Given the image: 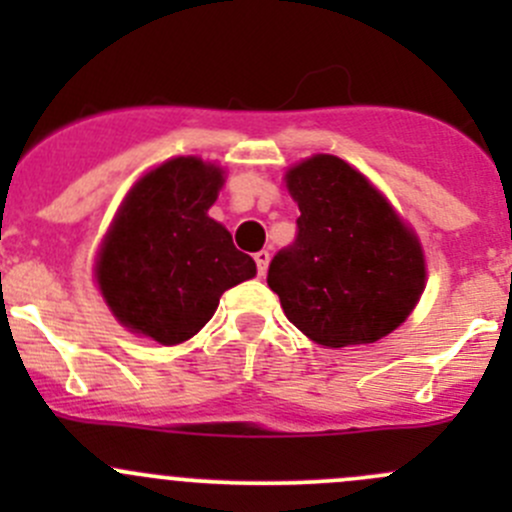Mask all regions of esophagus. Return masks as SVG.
Returning a JSON list of instances; mask_svg holds the SVG:
<instances>
[{
    "label": "esophagus",
    "mask_w": 512,
    "mask_h": 512,
    "mask_svg": "<svg viewBox=\"0 0 512 512\" xmlns=\"http://www.w3.org/2000/svg\"><path fill=\"white\" fill-rule=\"evenodd\" d=\"M255 262H257V275H265V272H267V265H270V252H267V250H260V252H257V255H255Z\"/></svg>",
    "instance_id": "1"
}]
</instances>
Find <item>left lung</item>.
I'll return each instance as SVG.
<instances>
[{
  "label": "left lung",
  "mask_w": 512,
  "mask_h": 512,
  "mask_svg": "<svg viewBox=\"0 0 512 512\" xmlns=\"http://www.w3.org/2000/svg\"><path fill=\"white\" fill-rule=\"evenodd\" d=\"M287 188L299 205L297 235L272 257L267 285L289 322L332 349L394 332L426 282L414 232L337 156L294 165Z\"/></svg>",
  "instance_id": "1"
}]
</instances>
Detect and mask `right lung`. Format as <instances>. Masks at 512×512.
Instances as JSON below:
<instances>
[{
    "label": "right lung",
    "instance_id": "obj_1",
    "mask_svg": "<svg viewBox=\"0 0 512 512\" xmlns=\"http://www.w3.org/2000/svg\"><path fill=\"white\" fill-rule=\"evenodd\" d=\"M223 170L173 158L128 193L103 242L96 275L108 307L128 329L180 344L205 327L225 289L255 277V260L208 218Z\"/></svg>",
    "mask_w": 512,
    "mask_h": 512
}]
</instances>
